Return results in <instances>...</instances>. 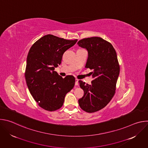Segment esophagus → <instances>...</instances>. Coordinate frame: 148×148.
I'll return each instance as SVG.
<instances>
[{
  "instance_id": "esophagus-1",
  "label": "esophagus",
  "mask_w": 148,
  "mask_h": 148,
  "mask_svg": "<svg viewBox=\"0 0 148 148\" xmlns=\"http://www.w3.org/2000/svg\"><path fill=\"white\" fill-rule=\"evenodd\" d=\"M75 86H78V79L77 78L75 79Z\"/></svg>"
}]
</instances>
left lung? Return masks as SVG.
<instances>
[{"instance_id": "1", "label": "left lung", "mask_w": 148, "mask_h": 148, "mask_svg": "<svg viewBox=\"0 0 148 148\" xmlns=\"http://www.w3.org/2000/svg\"><path fill=\"white\" fill-rule=\"evenodd\" d=\"M77 44L87 50L88 57L86 66L93 70V80L90 85L79 81L84 94L78 103L82 110L92 113L104 108L114 97L119 64L112 45L101 37L85 38L79 40Z\"/></svg>"}]
</instances>
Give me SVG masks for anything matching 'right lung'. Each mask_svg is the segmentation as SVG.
<instances>
[{
    "instance_id": "obj_1",
    "label": "right lung",
    "mask_w": 148,
    "mask_h": 148,
    "mask_svg": "<svg viewBox=\"0 0 148 148\" xmlns=\"http://www.w3.org/2000/svg\"><path fill=\"white\" fill-rule=\"evenodd\" d=\"M77 41L47 34L36 41L29 51L25 73L27 86L37 104L46 111L60 109L74 86L73 76L63 78L54 69L61 64L63 54Z\"/></svg>"
}]
</instances>
